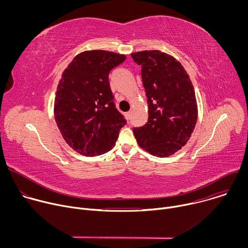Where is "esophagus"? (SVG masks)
Instances as JSON below:
<instances>
[{
    "label": "esophagus",
    "instance_id": "esophagus-1",
    "mask_svg": "<svg viewBox=\"0 0 248 248\" xmlns=\"http://www.w3.org/2000/svg\"><path fill=\"white\" fill-rule=\"evenodd\" d=\"M130 116H131V111H129V112L126 113V118H127V119H129Z\"/></svg>",
    "mask_w": 248,
    "mask_h": 248
}]
</instances>
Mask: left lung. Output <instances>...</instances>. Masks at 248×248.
Segmentation results:
<instances>
[{"mask_svg": "<svg viewBox=\"0 0 248 248\" xmlns=\"http://www.w3.org/2000/svg\"><path fill=\"white\" fill-rule=\"evenodd\" d=\"M140 64L148 98V122L133 128L138 145L153 156L169 157L184 147L197 122L192 82L182 63L159 50L131 54Z\"/></svg>", "mask_w": 248, "mask_h": 248, "instance_id": "8db88e82", "label": "left lung"}]
</instances>
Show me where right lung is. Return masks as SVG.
I'll return each mask as SVG.
<instances>
[{"instance_id":"1","label":"right lung","mask_w":248,"mask_h":248,"mask_svg":"<svg viewBox=\"0 0 248 248\" xmlns=\"http://www.w3.org/2000/svg\"><path fill=\"white\" fill-rule=\"evenodd\" d=\"M125 59L110 51H84L63 70L55 97V120L68 146L81 155L110 151L126 124L115 107L109 82L111 70Z\"/></svg>"}]
</instances>
